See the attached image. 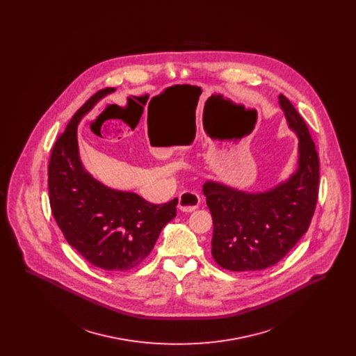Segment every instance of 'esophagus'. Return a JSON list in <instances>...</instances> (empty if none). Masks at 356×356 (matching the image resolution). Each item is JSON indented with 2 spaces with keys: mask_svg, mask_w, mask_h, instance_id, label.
<instances>
[{
  "mask_svg": "<svg viewBox=\"0 0 356 356\" xmlns=\"http://www.w3.org/2000/svg\"><path fill=\"white\" fill-rule=\"evenodd\" d=\"M200 205V196L193 191H186L179 196V209L183 212H193Z\"/></svg>",
  "mask_w": 356,
  "mask_h": 356,
  "instance_id": "esophagus-1",
  "label": "esophagus"
}]
</instances>
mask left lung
Returning <instances> with one entry per match:
<instances>
[{
	"instance_id": "obj_1",
	"label": "left lung",
	"mask_w": 356,
	"mask_h": 356,
	"mask_svg": "<svg viewBox=\"0 0 356 356\" xmlns=\"http://www.w3.org/2000/svg\"><path fill=\"white\" fill-rule=\"evenodd\" d=\"M288 127L299 137L298 170L266 192L248 193L207 181L204 196L213 220L212 256L224 270L261 271L279 263L305 235L319 192V157L307 124L279 96Z\"/></svg>"
}]
</instances>
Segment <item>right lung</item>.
<instances>
[{
	"label": "right lung",
	"mask_w": 356,
	"mask_h": 356,
	"mask_svg": "<svg viewBox=\"0 0 356 356\" xmlns=\"http://www.w3.org/2000/svg\"><path fill=\"white\" fill-rule=\"evenodd\" d=\"M105 88L73 115L51 149L48 189L51 213L69 244L97 268L129 271L154 247L167 222L176 218L177 199L151 204L134 192L104 186L84 170L77 125L96 102L115 92Z\"/></svg>",
	"instance_id": "1"
}]
</instances>
